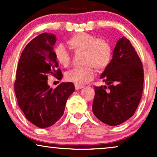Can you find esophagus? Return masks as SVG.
Segmentation results:
<instances>
[{
    "mask_svg": "<svg viewBox=\"0 0 157 157\" xmlns=\"http://www.w3.org/2000/svg\"><path fill=\"white\" fill-rule=\"evenodd\" d=\"M83 88V86L82 85H78V84H75V89L76 90H78V89H81Z\"/></svg>",
    "mask_w": 157,
    "mask_h": 157,
    "instance_id": "obj_1",
    "label": "esophagus"
}]
</instances>
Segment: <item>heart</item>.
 Returning <instances> with one entry per match:
<instances>
[{"label": "heart", "instance_id": "b5f03b06", "mask_svg": "<svg viewBox=\"0 0 157 157\" xmlns=\"http://www.w3.org/2000/svg\"><path fill=\"white\" fill-rule=\"evenodd\" d=\"M68 43L74 49L83 50L82 66H75L66 73V79L75 84H85L95 76L94 66L98 69L106 67L111 61L112 48L108 40L96 38L91 34L81 33L71 37ZM56 61L63 66H67L71 61V54L65 44L59 43L54 48Z\"/></svg>", "mask_w": 157, "mask_h": 157}]
</instances>
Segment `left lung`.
I'll return each mask as SVG.
<instances>
[{"mask_svg":"<svg viewBox=\"0 0 157 157\" xmlns=\"http://www.w3.org/2000/svg\"><path fill=\"white\" fill-rule=\"evenodd\" d=\"M100 78L107 86L94 87L92 111L103 123L119 125L134 115L143 91L142 63L129 40L122 37L118 40Z\"/></svg>","mask_w":157,"mask_h":157,"instance_id":"obj_1","label":"left lung"}]
</instances>
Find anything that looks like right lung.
Returning <instances> with one entry per match:
<instances>
[{"label": "right lung", "mask_w": 157, "mask_h": 157, "mask_svg": "<svg viewBox=\"0 0 157 157\" xmlns=\"http://www.w3.org/2000/svg\"><path fill=\"white\" fill-rule=\"evenodd\" d=\"M56 37L44 33L33 38L23 51L18 61L14 89L18 106L30 122L40 128L61 119L66 101L75 91L71 82L61 83L55 89L48 84V75L61 80V71L53 51Z\"/></svg>", "instance_id": "1"}]
</instances>
